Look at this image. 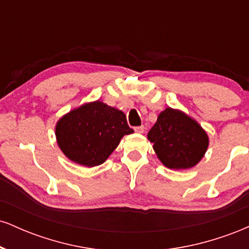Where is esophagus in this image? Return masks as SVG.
Returning a JSON list of instances; mask_svg holds the SVG:
<instances>
[{
    "mask_svg": "<svg viewBox=\"0 0 249 249\" xmlns=\"http://www.w3.org/2000/svg\"><path fill=\"white\" fill-rule=\"evenodd\" d=\"M144 130H145L144 126H136V127H134V131H136L137 133H142V132H144Z\"/></svg>",
    "mask_w": 249,
    "mask_h": 249,
    "instance_id": "obj_1",
    "label": "esophagus"
}]
</instances>
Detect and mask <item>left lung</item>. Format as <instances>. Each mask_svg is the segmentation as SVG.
I'll list each match as a JSON object with an SVG mask.
<instances>
[{
	"label": "left lung",
	"instance_id": "obj_1",
	"mask_svg": "<svg viewBox=\"0 0 249 249\" xmlns=\"http://www.w3.org/2000/svg\"><path fill=\"white\" fill-rule=\"evenodd\" d=\"M147 138L162 164L176 170L194 166L208 146L207 134L198 123L170 107L158 116Z\"/></svg>",
	"mask_w": 249,
	"mask_h": 249
}]
</instances>
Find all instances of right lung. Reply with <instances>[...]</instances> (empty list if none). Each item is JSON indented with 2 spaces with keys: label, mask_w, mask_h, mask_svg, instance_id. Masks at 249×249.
I'll list each match as a JSON object with an SVG mask.
<instances>
[{
  "label": "right lung",
  "mask_w": 249,
  "mask_h": 249,
  "mask_svg": "<svg viewBox=\"0 0 249 249\" xmlns=\"http://www.w3.org/2000/svg\"><path fill=\"white\" fill-rule=\"evenodd\" d=\"M132 132L122 111L98 101L71 111L56 126L57 142L63 153L89 167L103 164L118 146L122 137Z\"/></svg>",
  "instance_id": "add662e5"
}]
</instances>
